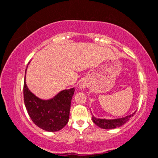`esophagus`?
<instances>
[{
	"instance_id": "esophagus-1",
	"label": "esophagus",
	"mask_w": 158,
	"mask_h": 158,
	"mask_svg": "<svg viewBox=\"0 0 158 158\" xmlns=\"http://www.w3.org/2000/svg\"><path fill=\"white\" fill-rule=\"evenodd\" d=\"M86 85L85 84V83H83V82L80 83L79 87H80V89H84L86 88Z\"/></svg>"
}]
</instances>
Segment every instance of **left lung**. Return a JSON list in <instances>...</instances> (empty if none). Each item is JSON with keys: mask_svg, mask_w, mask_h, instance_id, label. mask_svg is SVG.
<instances>
[{"mask_svg": "<svg viewBox=\"0 0 158 158\" xmlns=\"http://www.w3.org/2000/svg\"><path fill=\"white\" fill-rule=\"evenodd\" d=\"M135 113H132L131 114L127 115L124 118H116V119H100V118H95L94 115H92V120L98 127H99L101 129H115L117 127H120L125 124L130 119L131 117H133Z\"/></svg>", "mask_w": 158, "mask_h": 158, "instance_id": "obj_1", "label": "left lung"}]
</instances>
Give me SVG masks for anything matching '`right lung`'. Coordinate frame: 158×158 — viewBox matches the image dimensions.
<instances>
[{
  "label": "right lung",
  "mask_w": 158,
  "mask_h": 158,
  "mask_svg": "<svg viewBox=\"0 0 158 158\" xmlns=\"http://www.w3.org/2000/svg\"><path fill=\"white\" fill-rule=\"evenodd\" d=\"M74 92L72 88L60 91L51 99H40L29 89L25 76L23 98L27 112L35 125L46 131H57L67 124Z\"/></svg>",
  "instance_id": "1"
}]
</instances>
